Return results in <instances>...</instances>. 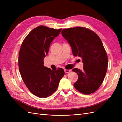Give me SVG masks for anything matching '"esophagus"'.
<instances>
[{
    "label": "esophagus",
    "instance_id": "34e87169",
    "mask_svg": "<svg viewBox=\"0 0 122 122\" xmlns=\"http://www.w3.org/2000/svg\"><path fill=\"white\" fill-rule=\"evenodd\" d=\"M71 70H67V69H64V71L66 73H68L69 72H71Z\"/></svg>",
    "mask_w": 122,
    "mask_h": 122
}]
</instances>
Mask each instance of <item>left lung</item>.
Returning <instances> with one entry per match:
<instances>
[{
  "label": "left lung",
  "instance_id": "left-lung-1",
  "mask_svg": "<svg viewBox=\"0 0 122 122\" xmlns=\"http://www.w3.org/2000/svg\"><path fill=\"white\" fill-rule=\"evenodd\" d=\"M61 34L70 44L74 56L81 57L82 70H72L78 79L74 86L81 93H94L101 86L108 66V57L99 36L91 29L75 27L62 29Z\"/></svg>",
  "mask_w": 122,
  "mask_h": 122
}]
</instances>
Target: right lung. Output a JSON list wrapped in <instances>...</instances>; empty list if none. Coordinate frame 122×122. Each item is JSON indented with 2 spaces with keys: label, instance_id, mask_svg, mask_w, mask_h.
Segmentation results:
<instances>
[{
  "label": "right lung",
  "instance_id": "1",
  "mask_svg": "<svg viewBox=\"0 0 122 122\" xmlns=\"http://www.w3.org/2000/svg\"><path fill=\"white\" fill-rule=\"evenodd\" d=\"M61 30L39 26L26 36L20 47L18 65L21 77L29 91L39 98L52 95L65 75L63 69L53 71L43 65L51 43Z\"/></svg>",
  "mask_w": 122,
  "mask_h": 122
}]
</instances>
